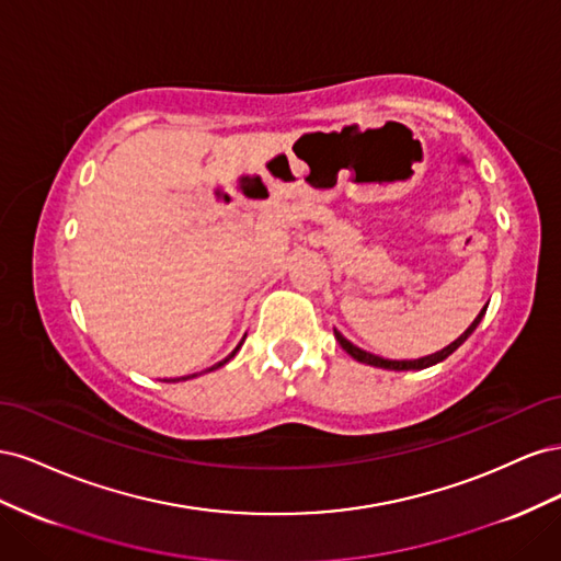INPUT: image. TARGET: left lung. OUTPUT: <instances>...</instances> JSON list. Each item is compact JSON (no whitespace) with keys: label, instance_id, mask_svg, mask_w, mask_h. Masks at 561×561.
I'll return each mask as SVG.
<instances>
[{"label":"left lung","instance_id":"left-lung-1","mask_svg":"<svg viewBox=\"0 0 561 561\" xmlns=\"http://www.w3.org/2000/svg\"><path fill=\"white\" fill-rule=\"evenodd\" d=\"M484 311H486V307L480 311V316L472 320V325L456 339V342H451L447 348H443V351H437V353H433V355H426V358H419V360H386V358H379V355H371V353H367V351H363V348H358V346H353L348 339H344L342 334H339L336 330H334V336H336V342L342 344V348L348 353V355H353L355 360L358 363H365V365H375V367H383V369H423V367H431V365H435V363H443L445 358H449V355L461 346L466 339L474 332V328L480 325V320H482V316H484Z\"/></svg>","mask_w":561,"mask_h":561}]
</instances>
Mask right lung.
<instances>
[{"label":"right lung","instance_id":"obj_1","mask_svg":"<svg viewBox=\"0 0 561 561\" xmlns=\"http://www.w3.org/2000/svg\"><path fill=\"white\" fill-rule=\"evenodd\" d=\"M239 348H241V344H239V346H236V351H239ZM236 351H233V353H231V355H229V358H225V360H222V363H217V365H215V367H222V365H225V363H229V360H231V358H233V355H236ZM215 367H210V369H215ZM194 377H196V375H194Z\"/></svg>","mask_w":561,"mask_h":561}]
</instances>
